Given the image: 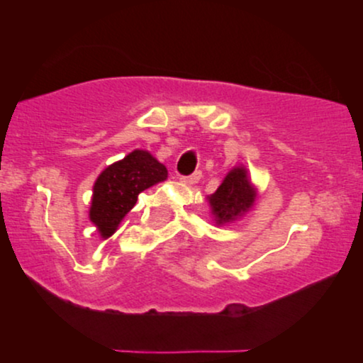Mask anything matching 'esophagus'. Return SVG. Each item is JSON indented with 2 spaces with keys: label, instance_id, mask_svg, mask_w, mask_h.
Listing matches in <instances>:
<instances>
[{
  "label": "esophagus",
  "instance_id": "34e87169",
  "mask_svg": "<svg viewBox=\"0 0 363 363\" xmlns=\"http://www.w3.org/2000/svg\"><path fill=\"white\" fill-rule=\"evenodd\" d=\"M199 179H201V172H194V174H191V176L181 177V179H179V181L184 182V184L193 186V184H196V182H199Z\"/></svg>",
  "mask_w": 363,
  "mask_h": 363
}]
</instances>
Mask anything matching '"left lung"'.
<instances>
[{
    "label": "left lung",
    "instance_id": "left-lung-1",
    "mask_svg": "<svg viewBox=\"0 0 363 363\" xmlns=\"http://www.w3.org/2000/svg\"><path fill=\"white\" fill-rule=\"evenodd\" d=\"M257 198V187L244 165H237L223 177L222 184L213 194L208 196L210 213L218 227L239 222L251 211Z\"/></svg>",
    "mask_w": 363,
    "mask_h": 363
}]
</instances>
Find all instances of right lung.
<instances>
[{
  "label": "right lung",
  "instance_id": "right-lung-1",
  "mask_svg": "<svg viewBox=\"0 0 363 363\" xmlns=\"http://www.w3.org/2000/svg\"><path fill=\"white\" fill-rule=\"evenodd\" d=\"M165 179L167 167L147 150L138 148L104 169L94 184L89 210L90 222L102 239L118 230L128 211L136 205L140 193Z\"/></svg>",
  "mask_w": 363,
  "mask_h": 363
}]
</instances>
